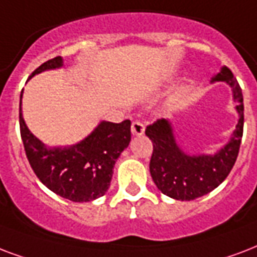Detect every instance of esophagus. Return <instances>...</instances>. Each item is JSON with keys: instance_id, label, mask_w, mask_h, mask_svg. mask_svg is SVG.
<instances>
[{"instance_id": "34e87169", "label": "esophagus", "mask_w": 257, "mask_h": 257, "mask_svg": "<svg viewBox=\"0 0 257 257\" xmlns=\"http://www.w3.org/2000/svg\"><path fill=\"white\" fill-rule=\"evenodd\" d=\"M131 129H132V133L135 136H139V135H143V133H144V129L146 128H144V125H143L142 121H133Z\"/></svg>"}]
</instances>
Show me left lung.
Listing matches in <instances>:
<instances>
[{
	"label": "left lung",
	"instance_id": "1",
	"mask_svg": "<svg viewBox=\"0 0 257 257\" xmlns=\"http://www.w3.org/2000/svg\"><path fill=\"white\" fill-rule=\"evenodd\" d=\"M214 81H225L230 85L240 114L230 142L220 152L213 156L186 155L176 146L171 126L164 118L155 121L146 129V135L154 146L150 162L151 176L158 189L174 199L193 201L210 193L225 181L237 159L244 128L241 87L228 67H222L213 78Z\"/></svg>",
	"mask_w": 257,
	"mask_h": 257
}]
</instances>
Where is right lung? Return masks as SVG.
<instances>
[{
    "label": "right lung",
    "instance_id": "add662e5",
    "mask_svg": "<svg viewBox=\"0 0 257 257\" xmlns=\"http://www.w3.org/2000/svg\"><path fill=\"white\" fill-rule=\"evenodd\" d=\"M62 66V58L47 60L35 74ZM23 95V91H21ZM20 133L33 172L51 191L74 202H90L102 197L110 186L115 160L131 142V121H102L94 132L70 148L48 150L29 132L20 107Z\"/></svg>",
    "mask_w": 257,
    "mask_h": 257
}]
</instances>
